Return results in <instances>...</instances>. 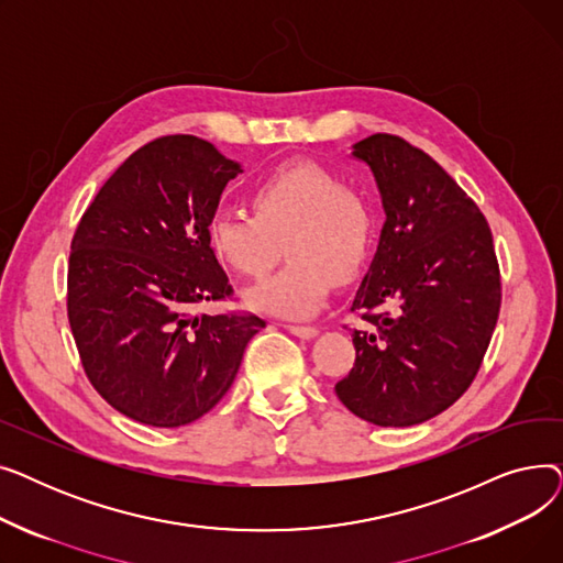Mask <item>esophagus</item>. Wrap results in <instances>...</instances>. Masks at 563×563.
<instances>
[{"mask_svg":"<svg viewBox=\"0 0 563 563\" xmlns=\"http://www.w3.org/2000/svg\"><path fill=\"white\" fill-rule=\"evenodd\" d=\"M291 335H297V338H301V340H312L319 331L314 329V327H299V323H287L285 327Z\"/></svg>","mask_w":563,"mask_h":563,"instance_id":"obj_1","label":"esophagus"}]
</instances>
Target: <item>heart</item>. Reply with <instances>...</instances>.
<instances>
[{
	"instance_id": "heart-1",
	"label": "heart",
	"mask_w": 563,
	"mask_h": 563,
	"mask_svg": "<svg viewBox=\"0 0 563 563\" xmlns=\"http://www.w3.org/2000/svg\"><path fill=\"white\" fill-rule=\"evenodd\" d=\"M253 217L219 210L207 221V242L221 264L244 278L269 274L283 244L289 262L249 291L262 312L308 319L329 299L333 280L361 272L372 244V207L312 162H289L264 173L249 194Z\"/></svg>"
}]
</instances>
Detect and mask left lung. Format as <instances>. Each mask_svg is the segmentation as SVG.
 I'll use <instances>...</instances> for the list:
<instances>
[{"instance_id":"1","label":"left lung","mask_w":563,"mask_h":563,"mask_svg":"<svg viewBox=\"0 0 563 563\" xmlns=\"http://www.w3.org/2000/svg\"><path fill=\"white\" fill-rule=\"evenodd\" d=\"M353 157L374 175L386 223L351 312L356 363L340 401L376 427H412L475 380L493 338L501 283L488 221L420 147L372 134Z\"/></svg>"}]
</instances>
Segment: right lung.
<instances>
[{"label": "right lung", "mask_w": 563, "mask_h": 563, "mask_svg": "<svg viewBox=\"0 0 563 563\" xmlns=\"http://www.w3.org/2000/svg\"><path fill=\"white\" fill-rule=\"evenodd\" d=\"M242 166L210 141L162 136L139 147L84 212L68 264V321L100 397L141 424L175 429L232 386L255 314H196L232 297L207 221Z\"/></svg>", "instance_id": "right-lung-1"}]
</instances>
